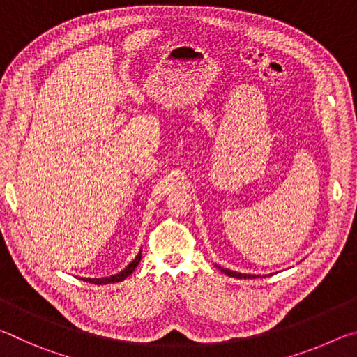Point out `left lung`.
<instances>
[{"label": "left lung", "instance_id": "left-lung-1", "mask_svg": "<svg viewBox=\"0 0 357 357\" xmlns=\"http://www.w3.org/2000/svg\"><path fill=\"white\" fill-rule=\"evenodd\" d=\"M219 269L222 271L223 274H227V275H229V277H236V279H255V277H258V275H255V274H241V273H236V271L223 269V268H220V266H219Z\"/></svg>", "mask_w": 357, "mask_h": 357}]
</instances>
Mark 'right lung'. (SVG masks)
Wrapping results in <instances>:
<instances>
[{"mask_svg":"<svg viewBox=\"0 0 357 357\" xmlns=\"http://www.w3.org/2000/svg\"><path fill=\"white\" fill-rule=\"evenodd\" d=\"M142 259V250L138 252V255L132 259V261L128 264V268L121 271V273L110 275V277H102V279H82V280H86L89 283H94V285H107V283H114V282H123L126 277H129L132 273H134L135 268L140 263Z\"/></svg>","mask_w":357,"mask_h":357,"instance_id":"add662e5","label":"right lung"}]
</instances>
